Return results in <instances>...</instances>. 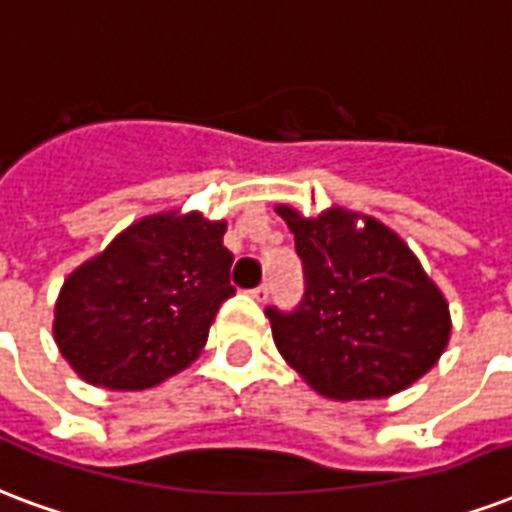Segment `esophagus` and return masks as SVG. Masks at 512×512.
I'll return each instance as SVG.
<instances>
[{
  "label": "esophagus",
  "mask_w": 512,
  "mask_h": 512,
  "mask_svg": "<svg viewBox=\"0 0 512 512\" xmlns=\"http://www.w3.org/2000/svg\"><path fill=\"white\" fill-rule=\"evenodd\" d=\"M251 297L256 299V302H264V299L270 297V283H261V286H256L251 291Z\"/></svg>",
  "instance_id": "34e87169"
}]
</instances>
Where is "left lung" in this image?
I'll use <instances>...</instances> for the list:
<instances>
[{
  "label": "left lung",
  "instance_id": "obj_1",
  "mask_svg": "<svg viewBox=\"0 0 512 512\" xmlns=\"http://www.w3.org/2000/svg\"><path fill=\"white\" fill-rule=\"evenodd\" d=\"M275 210L305 270V297L291 313L267 307L280 356L329 399L391 397L432 370L451 313L402 237L343 207L318 218Z\"/></svg>",
  "mask_w": 512,
  "mask_h": 512
}]
</instances>
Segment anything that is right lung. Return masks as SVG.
<instances>
[{
	"label": "right lung",
	"instance_id": "right-lung-1",
	"mask_svg": "<svg viewBox=\"0 0 512 512\" xmlns=\"http://www.w3.org/2000/svg\"><path fill=\"white\" fill-rule=\"evenodd\" d=\"M226 221L145 215L80 264L56 299L53 337L91 386L142 391L197 359L234 294Z\"/></svg>",
	"mask_w": 512,
	"mask_h": 512
}]
</instances>
